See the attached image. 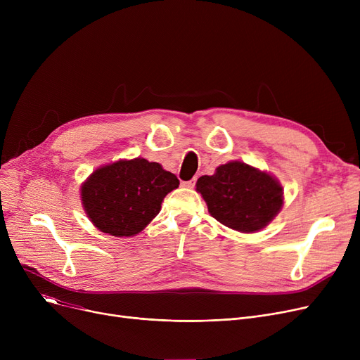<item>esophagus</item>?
Wrapping results in <instances>:
<instances>
[{"mask_svg":"<svg viewBox=\"0 0 360 360\" xmlns=\"http://www.w3.org/2000/svg\"><path fill=\"white\" fill-rule=\"evenodd\" d=\"M195 182H197V178H193L191 181L182 182V185H184V186H186V188H194V186H195Z\"/></svg>","mask_w":360,"mask_h":360,"instance_id":"esophagus-1","label":"esophagus"}]
</instances>
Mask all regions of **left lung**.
Returning <instances> with one entry per match:
<instances>
[{"label":"left lung","mask_w":360,"mask_h":360,"mask_svg":"<svg viewBox=\"0 0 360 360\" xmlns=\"http://www.w3.org/2000/svg\"><path fill=\"white\" fill-rule=\"evenodd\" d=\"M197 191L217 221L245 233L267 226L283 205L278 182L242 162H229L214 175L201 176Z\"/></svg>","instance_id":"obj_1"}]
</instances>
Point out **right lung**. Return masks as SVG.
Instances as JSON below:
<instances>
[{
    "instance_id": "obj_1",
    "label": "right lung",
    "mask_w": 360,
    "mask_h": 360,
    "mask_svg": "<svg viewBox=\"0 0 360 360\" xmlns=\"http://www.w3.org/2000/svg\"><path fill=\"white\" fill-rule=\"evenodd\" d=\"M178 186V178L159 163L137 158L94 170L82 186V200L103 233L132 236L158 216L166 194Z\"/></svg>"
}]
</instances>
